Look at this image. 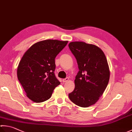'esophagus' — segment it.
I'll use <instances>...</instances> for the list:
<instances>
[{
  "mask_svg": "<svg viewBox=\"0 0 132 132\" xmlns=\"http://www.w3.org/2000/svg\"><path fill=\"white\" fill-rule=\"evenodd\" d=\"M69 80V78H66L65 79H63V83H65V82L68 81Z\"/></svg>",
  "mask_w": 132,
  "mask_h": 132,
  "instance_id": "obj_1",
  "label": "esophagus"
}]
</instances>
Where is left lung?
<instances>
[{
    "label": "left lung",
    "mask_w": 132,
    "mask_h": 132,
    "mask_svg": "<svg viewBox=\"0 0 132 132\" xmlns=\"http://www.w3.org/2000/svg\"><path fill=\"white\" fill-rule=\"evenodd\" d=\"M68 46L79 69L69 98L75 105L87 108L99 100L107 87L110 78L108 61L103 52L94 45L78 41L71 42Z\"/></svg>",
    "instance_id": "left-lung-1"
}]
</instances>
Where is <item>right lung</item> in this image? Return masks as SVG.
I'll use <instances>...</instances> for the list:
<instances>
[{
	"label": "right lung",
	"mask_w": 132,
	"mask_h": 132,
	"mask_svg": "<svg viewBox=\"0 0 132 132\" xmlns=\"http://www.w3.org/2000/svg\"><path fill=\"white\" fill-rule=\"evenodd\" d=\"M68 42L56 39L39 41L23 54L17 69V76L32 101L40 103L48 100L60 84L54 72L55 58Z\"/></svg>",
	"instance_id": "1"
}]
</instances>
